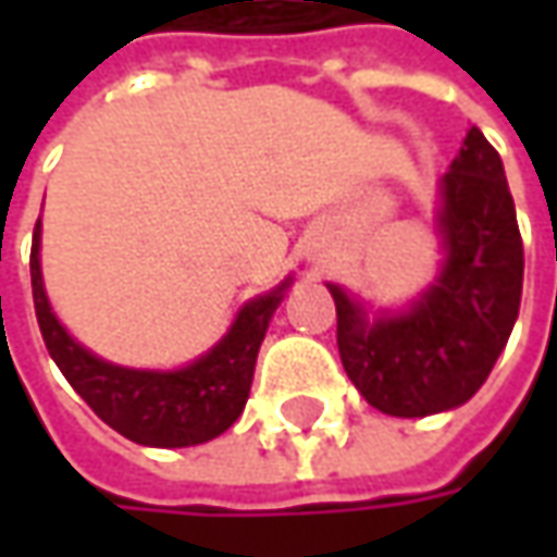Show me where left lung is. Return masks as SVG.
<instances>
[{
    "instance_id": "left-lung-1",
    "label": "left lung",
    "mask_w": 557,
    "mask_h": 557,
    "mask_svg": "<svg viewBox=\"0 0 557 557\" xmlns=\"http://www.w3.org/2000/svg\"><path fill=\"white\" fill-rule=\"evenodd\" d=\"M440 232L446 263L416 307L369 322L337 285L344 372L384 416L424 418L481 391L521 310L524 242L499 151L468 129L443 176Z\"/></svg>"
}]
</instances>
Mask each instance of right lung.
I'll return each instance as SVG.
<instances>
[{
    "label": "right lung",
    "mask_w": 557,
    "mask_h": 557,
    "mask_svg": "<svg viewBox=\"0 0 557 557\" xmlns=\"http://www.w3.org/2000/svg\"><path fill=\"white\" fill-rule=\"evenodd\" d=\"M30 282L36 322L46 350L61 374L71 381V387L117 434L141 446L161 449L195 446L220 437L245 412L269 319L288 288L285 282L272 294L250 300L223 341L198 362L180 372H136L111 366L83 350L54 319L39 272V220L33 225Z\"/></svg>",
    "instance_id": "right-lung-1"
}]
</instances>
